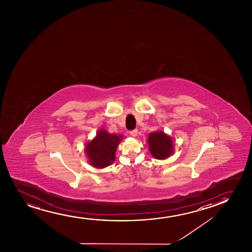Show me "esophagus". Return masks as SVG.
I'll return each mask as SVG.
<instances>
[{"label": "esophagus", "mask_w": 252, "mask_h": 252, "mask_svg": "<svg viewBox=\"0 0 252 252\" xmlns=\"http://www.w3.org/2000/svg\"><path fill=\"white\" fill-rule=\"evenodd\" d=\"M130 134L132 137H136L137 135H138V130L137 129H135V130H132V131H130Z\"/></svg>", "instance_id": "1"}]
</instances>
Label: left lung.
Wrapping results in <instances>:
<instances>
[{
    "label": "left lung",
    "instance_id": "obj_1",
    "mask_svg": "<svg viewBox=\"0 0 252 252\" xmlns=\"http://www.w3.org/2000/svg\"><path fill=\"white\" fill-rule=\"evenodd\" d=\"M149 151L156 159L163 160L174 154V142L169 135L162 131H154L148 135Z\"/></svg>",
    "mask_w": 252,
    "mask_h": 252
}]
</instances>
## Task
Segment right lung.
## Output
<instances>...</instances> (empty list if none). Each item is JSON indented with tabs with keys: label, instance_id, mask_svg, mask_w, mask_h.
Here are the masks:
<instances>
[{
	"label": "right lung",
	"instance_id": "1",
	"mask_svg": "<svg viewBox=\"0 0 252 252\" xmlns=\"http://www.w3.org/2000/svg\"><path fill=\"white\" fill-rule=\"evenodd\" d=\"M123 138V135L113 134L105 129H99L96 136L87 143L84 149L90 165L96 169H104L111 165L115 160L118 145Z\"/></svg>",
	"mask_w": 252,
	"mask_h": 252
}]
</instances>
